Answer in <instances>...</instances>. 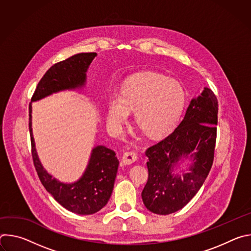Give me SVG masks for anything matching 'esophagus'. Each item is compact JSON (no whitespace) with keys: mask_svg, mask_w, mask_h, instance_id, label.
<instances>
[{"mask_svg":"<svg viewBox=\"0 0 251 251\" xmlns=\"http://www.w3.org/2000/svg\"><path fill=\"white\" fill-rule=\"evenodd\" d=\"M137 154L135 152H126L122 157V162L125 165H131L137 161Z\"/></svg>","mask_w":251,"mask_h":251,"instance_id":"obj_1","label":"esophagus"}]
</instances>
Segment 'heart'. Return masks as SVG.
Wrapping results in <instances>:
<instances>
[{
    "instance_id": "b5f03b06",
    "label": "heart",
    "mask_w": 251,
    "mask_h": 251,
    "mask_svg": "<svg viewBox=\"0 0 251 251\" xmlns=\"http://www.w3.org/2000/svg\"><path fill=\"white\" fill-rule=\"evenodd\" d=\"M186 94L175 79L156 73H142L129 77L120 93L110 96L107 122L116 133L134 111L136 125L148 137L157 138L170 132L184 109Z\"/></svg>"
}]
</instances>
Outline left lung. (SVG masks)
I'll return each mask as SVG.
<instances>
[{
  "mask_svg": "<svg viewBox=\"0 0 251 251\" xmlns=\"http://www.w3.org/2000/svg\"><path fill=\"white\" fill-rule=\"evenodd\" d=\"M218 110L216 95L204 87L176 128L146 151L149 177L142 200L151 212L166 216L180 210L203 185L213 162ZM187 159L184 173L180 165Z\"/></svg>",
  "mask_w": 251,
  "mask_h": 251,
  "instance_id": "obj_1",
  "label": "left lung"
}]
</instances>
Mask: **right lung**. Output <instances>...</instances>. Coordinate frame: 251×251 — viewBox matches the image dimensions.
Instances as JSON below:
<instances>
[{
    "label": "right lung",
    "instance_id": "right-lung-1",
    "mask_svg": "<svg viewBox=\"0 0 251 251\" xmlns=\"http://www.w3.org/2000/svg\"><path fill=\"white\" fill-rule=\"evenodd\" d=\"M96 55V52L77 53L53 64L40 80L28 106L31 155L40 180L60 205L83 216L99 211L108 202L119 166L116 153L103 145H97L92 148L85 171L77 181H58L44 168L35 149L31 128V103L60 91L82 89L86 85L88 67Z\"/></svg>",
    "mask_w": 251,
    "mask_h": 251
}]
</instances>
